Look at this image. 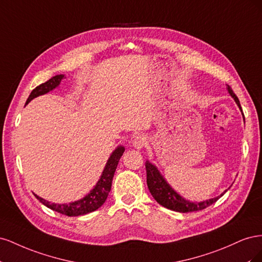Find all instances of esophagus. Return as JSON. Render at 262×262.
I'll return each mask as SVG.
<instances>
[{"instance_id":"esophagus-1","label":"esophagus","mask_w":262,"mask_h":262,"mask_svg":"<svg viewBox=\"0 0 262 262\" xmlns=\"http://www.w3.org/2000/svg\"><path fill=\"white\" fill-rule=\"evenodd\" d=\"M145 143H146V138L144 136H137L132 141L133 147L137 148V149H142V148H143Z\"/></svg>"}]
</instances>
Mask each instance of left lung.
<instances>
[{
    "label": "left lung",
    "mask_w": 262,
    "mask_h": 262,
    "mask_svg": "<svg viewBox=\"0 0 262 262\" xmlns=\"http://www.w3.org/2000/svg\"><path fill=\"white\" fill-rule=\"evenodd\" d=\"M226 89H227L229 95H231V96L234 98L237 106L239 107L241 112L243 113L239 99L237 98V96L228 85ZM243 116H244V114H243ZM244 120H245V118H244ZM145 168H146V184H147L150 194H152L154 199L161 205H163L164 208H167L172 211L187 213V212H194V211L203 210L205 208L210 207L211 204L215 203L220 199V198L226 192V190H225L223 193H221V195L212 198V199H209V200L201 201V202L189 201V200H186L184 196H181L179 193H177L175 190L170 187V185L167 181H166V179L163 177V175L160 172V170L157 169V167L154 164H152L149 161H146Z\"/></svg>",
    "instance_id": "1"
}]
</instances>
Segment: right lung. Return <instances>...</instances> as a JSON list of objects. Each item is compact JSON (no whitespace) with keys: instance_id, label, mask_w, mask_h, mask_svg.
I'll list each match as a JSON object with an SVG mask.
<instances>
[{"instance_id":"add662e5","label":"right lung","mask_w":262,"mask_h":262,"mask_svg":"<svg viewBox=\"0 0 262 262\" xmlns=\"http://www.w3.org/2000/svg\"><path fill=\"white\" fill-rule=\"evenodd\" d=\"M63 78H64V75L63 74L55 75L51 77L50 80L47 81L46 83H42L39 86H37L36 89L33 90V92L30 93L29 97L27 98L26 105L34 98L41 96V95H45L47 93L53 91L54 89H57ZM123 152H124V146L120 145L116 147V149L108 158L105 168L102 170V173L99 180L97 181L96 186H95L84 198H82V199L70 202L68 204L67 203L59 204V203H51L49 201L42 199V198H40L37 194H35V196L42 204H45L47 208H49L58 213H61L63 215L78 216V215H84V214L96 211L105 203L107 196L110 192L115 171Z\"/></svg>"}]
</instances>
